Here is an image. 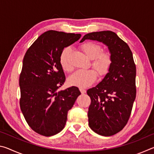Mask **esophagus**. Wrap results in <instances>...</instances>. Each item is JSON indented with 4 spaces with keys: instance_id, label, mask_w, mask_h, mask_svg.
I'll return each mask as SVG.
<instances>
[{
    "instance_id": "1",
    "label": "esophagus",
    "mask_w": 154,
    "mask_h": 154,
    "mask_svg": "<svg viewBox=\"0 0 154 154\" xmlns=\"http://www.w3.org/2000/svg\"><path fill=\"white\" fill-rule=\"evenodd\" d=\"M79 90L82 94H85V92H86V90H85V89H84V88L82 87H79Z\"/></svg>"
}]
</instances>
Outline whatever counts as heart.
<instances>
[{
  "label": "heart",
  "mask_w": 154,
  "mask_h": 154,
  "mask_svg": "<svg viewBox=\"0 0 154 154\" xmlns=\"http://www.w3.org/2000/svg\"><path fill=\"white\" fill-rule=\"evenodd\" d=\"M82 51L91 59V66L93 69L85 71H78L69 77V84L79 87H88L92 85L97 78V73L100 77H104L107 74L113 62V56L109 50H103L100 44L92 41L83 43L80 47ZM71 49L64 48L60 56V64L66 72H71L73 67L70 62Z\"/></svg>",
  "instance_id": "1"
}]
</instances>
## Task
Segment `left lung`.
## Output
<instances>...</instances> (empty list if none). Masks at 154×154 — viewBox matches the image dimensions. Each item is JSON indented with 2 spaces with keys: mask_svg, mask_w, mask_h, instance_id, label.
Here are the masks:
<instances>
[{
  "mask_svg": "<svg viewBox=\"0 0 154 154\" xmlns=\"http://www.w3.org/2000/svg\"><path fill=\"white\" fill-rule=\"evenodd\" d=\"M85 39L108 46L113 56L109 72L96 87L88 90L91 99L88 117L94 132L109 137L118 133L128 123L136 98V65L129 46L110 30L88 33Z\"/></svg>",
  "mask_w": 154,
  "mask_h": 154,
  "instance_id": "1",
  "label": "left lung"
}]
</instances>
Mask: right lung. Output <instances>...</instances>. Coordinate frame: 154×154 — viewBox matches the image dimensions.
<instances>
[{"mask_svg":"<svg viewBox=\"0 0 154 154\" xmlns=\"http://www.w3.org/2000/svg\"><path fill=\"white\" fill-rule=\"evenodd\" d=\"M81 36L47 31L28 49L23 59L19 79L20 109L28 126L43 136H53L64 128L68 111L81 94L75 86L58 91L66 79L60 56Z\"/></svg>","mask_w":154,"mask_h":154,"instance_id":"add662e5","label":"right lung"}]
</instances>
